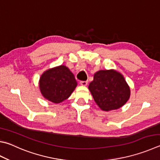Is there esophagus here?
I'll return each mask as SVG.
<instances>
[{"label":"esophagus","mask_w":160,"mask_h":160,"mask_svg":"<svg viewBox=\"0 0 160 160\" xmlns=\"http://www.w3.org/2000/svg\"><path fill=\"white\" fill-rule=\"evenodd\" d=\"M80 83L82 86H87V85H88V81H80Z\"/></svg>","instance_id":"34e87169"}]
</instances>
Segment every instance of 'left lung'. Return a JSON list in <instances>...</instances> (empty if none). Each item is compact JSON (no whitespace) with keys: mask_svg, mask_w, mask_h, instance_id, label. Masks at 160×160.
I'll return each instance as SVG.
<instances>
[{"mask_svg":"<svg viewBox=\"0 0 160 160\" xmlns=\"http://www.w3.org/2000/svg\"><path fill=\"white\" fill-rule=\"evenodd\" d=\"M89 89L96 103L104 111L121 108L130 97V88L123 75L112 69L94 73Z\"/></svg>","mask_w":160,"mask_h":160,"instance_id":"1","label":"left lung"}]
</instances>
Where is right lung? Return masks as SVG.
I'll use <instances>...</instances> for the list:
<instances>
[{"mask_svg": "<svg viewBox=\"0 0 160 160\" xmlns=\"http://www.w3.org/2000/svg\"><path fill=\"white\" fill-rule=\"evenodd\" d=\"M77 86L74 75L64 65L48 69L42 74L39 88L48 101L59 103L70 97Z\"/></svg>", "mask_w": 160, "mask_h": 160, "instance_id": "obj_1", "label": "right lung"}]
</instances>
